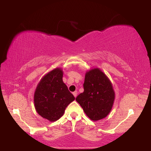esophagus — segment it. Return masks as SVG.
Returning a JSON list of instances; mask_svg holds the SVG:
<instances>
[{"instance_id": "esophagus-1", "label": "esophagus", "mask_w": 151, "mask_h": 151, "mask_svg": "<svg viewBox=\"0 0 151 151\" xmlns=\"http://www.w3.org/2000/svg\"><path fill=\"white\" fill-rule=\"evenodd\" d=\"M73 95L74 96V97H75V98H76V97H77V95H78V92L76 91H74V92H73Z\"/></svg>"}]
</instances>
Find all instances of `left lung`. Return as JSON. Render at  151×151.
Segmentation results:
<instances>
[{"label": "left lung", "instance_id": "obj_1", "mask_svg": "<svg viewBox=\"0 0 151 151\" xmlns=\"http://www.w3.org/2000/svg\"><path fill=\"white\" fill-rule=\"evenodd\" d=\"M84 92L76 98L86 115L93 121L106 117L112 110L115 94L113 84L99 68L86 71L83 84Z\"/></svg>", "mask_w": 151, "mask_h": 151}]
</instances>
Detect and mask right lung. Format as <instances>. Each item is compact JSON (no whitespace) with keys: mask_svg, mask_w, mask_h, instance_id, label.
I'll return each mask as SVG.
<instances>
[{"mask_svg":"<svg viewBox=\"0 0 151 151\" xmlns=\"http://www.w3.org/2000/svg\"><path fill=\"white\" fill-rule=\"evenodd\" d=\"M63 77L61 68L51 70L41 78L34 92L36 112L51 122L60 118L67 106L75 100L73 95L64 83Z\"/></svg>","mask_w":151,"mask_h":151,"instance_id":"right-lung-1","label":"right lung"}]
</instances>
